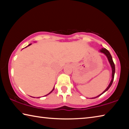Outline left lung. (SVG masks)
<instances>
[{
  "label": "left lung",
  "mask_w": 129,
  "mask_h": 129,
  "mask_svg": "<svg viewBox=\"0 0 129 129\" xmlns=\"http://www.w3.org/2000/svg\"><path fill=\"white\" fill-rule=\"evenodd\" d=\"M99 52H101V53H104V54H105V56L107 57V58H108L109 62V63H110V66H111V68H112V80H111V81H110V84H109V85H108V86L107 87V88L103 91V92H102L101 94H100V95H97V97L91 98V99H95V98L99 97V96L102 95V94H104L105 92V91H106L107 90H108V89H109V88H110V87L111 86V85H112V83H113V80H114V74H115V65H114V62H113L112 57V56H111L110 52H109L106 48H102V49H100V51Z\"/></svg>",
  "instance_id": "left-lung-1"
}]
</instances>
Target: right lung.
I'll list each match as a JSON object with an SVG mask.
<instances>
[{
	"instance_id": "right-lung-1",
	"label": "right lung",
	"mask_w": 129,
	"mask_h": 129,
	"mask_svg": "<svg viewBox=\"0 0 129 129\" xmlns=\"http://www.w3.org/2000/svg\"><path fill=\"white\" fill-rule=\"evenodd\" d=\"M31 44H29V45H28V46H29V45H31ZM28 46H27V47H28ZM54 88H53V89H52V91H50V92H49V93L48 94H47V95H45V96H47V95H48V94H50V93H51L52 92V91H53V90H54ZM38 98H40V97H38Z\"/></svg>"
}]
</instances>
